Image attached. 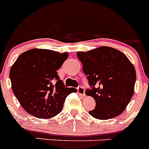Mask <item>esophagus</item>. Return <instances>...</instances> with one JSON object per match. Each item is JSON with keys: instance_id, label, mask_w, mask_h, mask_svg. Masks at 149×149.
I'll return each instance as SVG.
<instances>
[{"instance_id": "34e87169", "label": "esophagus", "mask_w": 149, "mask_h": 149, "mask_svg": "<svg viewBox=\"0 0 149 149\" xmlns=\"http://www.w3.org/2000/svg\"><path fill=\"white\" fill-rule=\"evenodd\" d=\"M77 93L82 96H85V89L83 86H78L77 87Z\"/></svg>"}]
</instances>
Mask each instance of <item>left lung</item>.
I'll return each instance as SVG.
<instances>
[{
    "instance_id": "obj_1",
    "label": "left lung",
    "mask_w": 149,
    "mask_h": 149,
    "mask_svg": "<svg viewBox=\"0 0 149 149\" xmlns=\"http://www.w3.org/2000/svg\"><path fill=\"white\" fill-rule=\"evenodd\" d=\"M90 88L86 95L95 101L89 113L95 119H108L120 115L132 98L136 72L125 54L102 46L87 52H77Z\"/></svg>"
}]
</instances>
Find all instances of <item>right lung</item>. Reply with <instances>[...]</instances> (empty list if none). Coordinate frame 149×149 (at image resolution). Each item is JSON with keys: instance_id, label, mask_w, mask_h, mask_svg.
<instances>
[{"instance_id": "1", "label": "right lung", "mask_w": 149, "mask_h": 149, "mask_svg": "<svg viewBox=\"0 0 149 149\" xmlns=\"http://www.w3.org/2000/svg\"><path fill=\"white\" fill-rule=\"evenodd\" d=\"M68 56V53L36 48L22 53L13 64L10 72L12 89L30 115L39 119L55 116L67 96L77 92L65 87L56 72Z\"/></svg>"}]
</instances>
